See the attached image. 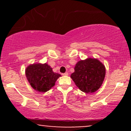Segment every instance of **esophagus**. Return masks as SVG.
Wrapping results in <instances>:
<instances>
[{"instance_id": "1", "label": "esophagus", "mask_w": 131, "mask_h": 131, "mask_svg": "<svg viewBox=\"0 0 131 131\" xmlns=\"http://www.w3.org/2000/svg\"><path fill=\"white\" fill-rule=\"evenodd\" d=\"M62 75H63V76H68V73H63Z\"/></svg>"}]
</instances>
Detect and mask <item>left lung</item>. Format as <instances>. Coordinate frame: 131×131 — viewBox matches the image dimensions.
Listing matches in <instances>:
<instances>
[{
  "label": "left lung",
  "mask_w": 131,
  "mask_h": 131,
  "mask_svg": "<svg viewBox=\"0 0 131 131\" xmlns=\"http://www.w3.org/2000/svg\"><path fill=\"white\" fill-rule=\"evenodd\" d=\"M105 66L99 60L88 58L79 61L71 78L81 91L89 94L97 91L104 81Z\"/></svg>",
  "instance_id": "obj_1"
}]
</instances>
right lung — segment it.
<instances>
[{
    "mask_svg": "<svg viewBox=\"0 0 131 131\" xmlns=\"http://www.w3.org/2000/svg\"><path fill=\"white\" fill-rule=\"evenodd\" d=\"M26 76L30 85L35 91L46 92L55 84L61 75L54 73L47 63L29 64L25 70Z\"/></svg>",
    "mask_w": 131,
    "mask_h": 131,
    "instance_id": "obj_1",
    "label": "right lung"
}]
</instances>
